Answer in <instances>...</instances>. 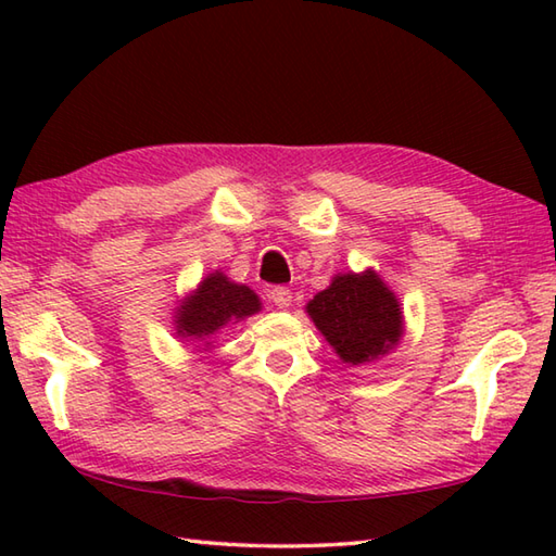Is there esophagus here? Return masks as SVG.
Masks as SVG:
<instances>
[{
    "label": "esophagus",
    "instance_id": "34e87169",
    "mask_svg": "<svg viewBox=\"0 0 556 556\" xmlns=\"http://www.w3.org/2000/svg\"><path fill=\"white\" fill-rule=\"evenodd\" d=\"M269 299H271V303L277 305L279 311H287L289 305H291V299H293V296H291V291H289L287 287H275V289L269 291Z\"/></svg>",
    "mask_w": 556,
    "mask_h": 556
}]
</instances>
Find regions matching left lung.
<instances>
[{
  "mask_svg": "<svg viewBox=\"0 0 556 556\" xmlns=\"http://www.w3.org/2000/svg\"><path fill=\"white\" fill-rule=\"evenodd\" d=\"M305 313L349 365L377 363L404 337V311L396 293L372 267L358 275H334L325 291L305 303Z\"/></svg>",
  "mask_w": 556,
  "mask_h": 556,
  "instance_id": "1",
  "label": "left lung"
}]
</instances>
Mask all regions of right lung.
I'll list each match as a JSON object with an SVG mask.
<instances>
[{
	"label": "right lung",
	"instance_id": "obj_1",
	"mask_svg": "<svg viewBox=\"0 0 556 556\" xmlns=\"http://www.w3.org/2000/svg\"><path fill=\"white\" fill-rule=\"evenodd\" d=\"M263 311L260 296L245 285H236L224 271L215 269L186 296L174 311V334L207 351L222 329L239 325L245 317Z\"/></svg>",
	"mask_w": 556,
	"mask_h": 556
}]
</instances>
